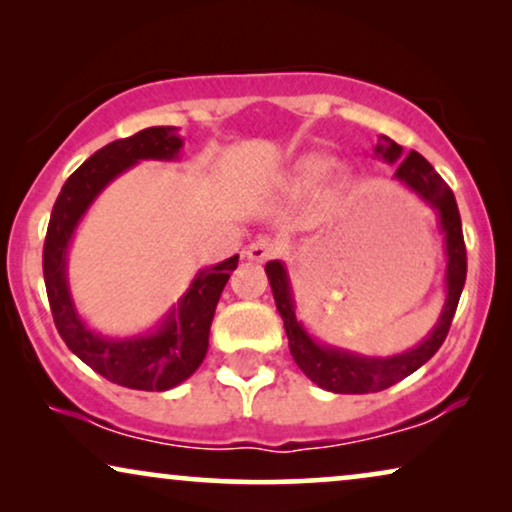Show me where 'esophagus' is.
Here are the masks:
<instances>
[{
	"instance_id": "1",
	"label": "esophagus",
	"mask_w": 512,
	"mask_h": 512,
	"mask_svg": "<svg viewBox=\"0 0 512 512\" xmlns=\"http://www.w3.org/2000/svg\"><path fill=\"white\" fill-rule=\"evenodd\" d=\"M277 251H279L277 244L272 242V240H268V237H263V240L251 242L249 247H247V251H244V254H247L249 261L265 263V261H270V258H275Z\"/></svg>"
}]
</instances>
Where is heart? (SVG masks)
Instances as JSON below:
<instances>
[{"mask_svg":"<svg viewBox=\"0 0 512 512\" xmlns=\"http://www.w3.org/2000/svg\"><path fill=\"white\" fill-rule=\"evenodd\" d=\"M331 167H333L331 160L321 158V156L303 160L298 167V184H314V181L324 179L326 174L331 172Z\"/></svg>","mask_w":512,"mask_h":512,"instance_id":"heart-1","label":"heart"}]
</instances>
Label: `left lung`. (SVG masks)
Instances as JSON below:
<instances>
[{
  "label": "left lung",
  "mask_w": 512,
  "mask_h": 512,
  "mask_svg": "<svg viewBox=\"0 0 512 512\" xmlns=\"http://www.w3.org/2000/svg\"><path fill=\"white\" fill-rule=\"evenodd\" d=\"M375 156L389 165L396 163L394 179L401 181L405 188H410L438 216L447 261L445 305L440 310L436 326L412 349H405V352L394 356H366L349 352V349L317 342V338L307 333L303 321L296 319V298H293L289 272H286L282 261H270L265 265V272H268L277 310L284 319L293 361L317 387L333 391V394H373V391L387 389L391 384L401 382L403 377L415 373L417 368H422L445 342L466 282V247L464 235H461V216L450 186L433 170L429 160L419 156L417 151L403 156V146H398L394 139L382 135L380 144L375 146Z\"/></svg>",
  "instance_id": "1"
}]
</instances>
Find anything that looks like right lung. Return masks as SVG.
Masks as SVG:
<instances>
[{
    "label": "right lung",
    "mask_w": 512,
    "mask_h": 512,
    "mask_svg": "<svg viewBox=\"0 0 512 512\" xmlns=\"http://www.w3.org/2000/svg\"><path fill=\"white\" fill-rule=\"evenodd\" d=\"M177 132L172 125H156L95 151L62 186L44 242L48 303L65 345L109 382L139 391H167L200 368L209 347V326L216 303L230 272L237 268V256L202 268L177 305H172L151 331L111 338L95 333L76 312L67 279V254L81 219L111 181L139 160L179 158L184 139Z\"/></svg>",
    "instance_id": "1"
}]
</instances>
